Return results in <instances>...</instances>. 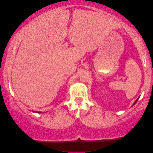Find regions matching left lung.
Here are the masks:
<instances>
[{
  "label": "left lung",
  "mask_w": 153,
  "mask_h": 153,
  "mask_svg": "<svg viewBox=\"0 0 153 153\" xmlns=\"http://www.w3.org/2000/svg\"><path fill=\"white\" fill-rule=\"evenodd\" d=\"M137 100H136V101H135V102H134V104H136V102H137Z\"/></svg>",
  "instance_id": "left-lung-1"
}]
</instances>
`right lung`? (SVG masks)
I'll return each instance as SVG.
<instances>
[{
	"label": "right lung",
	"instance_id": "obj_1",
	"mask_svg": "<svg viewBox=\"0 0 153 153\" xmlns=\"http://www.w3.org/2000/svg\"><path fill=\"white\" fill-rule=\"evenodd\" d=\"M37 113H39V112H37Z\"/></svg>",
	"mask_w": 153,
	"mask_h": 153
}]
</instances>
